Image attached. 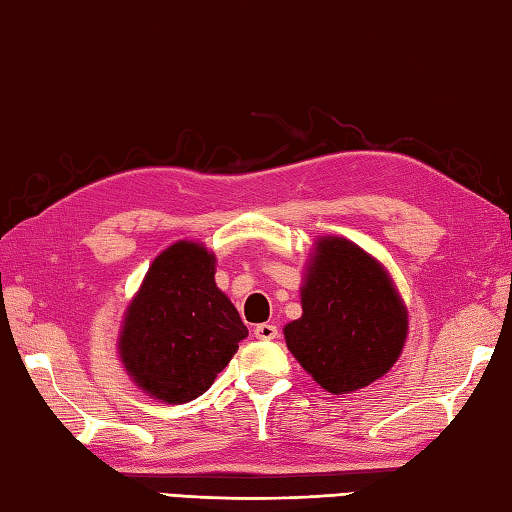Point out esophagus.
Returning <instances> with one entry per match:
<instances>
[{
	"label": "esophagus",
	"mask_w": 512,
	"mask_h": 512,
	"mask_svg": "<svg viewBox=\"0 0 512 512\" xmlns=\"http://www.w3.org/2000/svg\"><path fill=\"white\" fill-rule=\"evenodd\" d=\"M277 325H273V323H259L257 328H255V336L259 341H273V339H277Z\"/></svg>",
	"instance_id": "34e87169"
}]
</instances>
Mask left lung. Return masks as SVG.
<instances>
[{
    "mask_svg": "<svg viewBox=\"0 0 512 512\" xmlns=\"http://www.w3.org/2000/svg\"><path fill=\"white\" fill-rule=\"evenodd\" d=\"M301 286L288 350L330 391L350 394L385 376L405 347L407 308L387 270L343 237H319Z\"/></svg>",
    "mask_w": 512,
    "mask_h": 512,
    "instance_id": "obj_1",
    "label": "left lung"
}]
</instances>
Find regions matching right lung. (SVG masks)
<instances>
[{
    "instance_id": "1",
    "label": "right lung",
    "mask_w": 512,
    "mask_h": 512,
    "mask_svg": "<svg viewBox=\"0 0 512 512\" xmlns=\"http://www.w3.org/2000/svg\"><path fill=\"white\" fill-rule=\"evenodd\" d=\"M248 330L215 286V255L180 239L151 262L127 306L118 354L134 383L169 405L213 385Z\"/></svg>"
}]
</instances>
